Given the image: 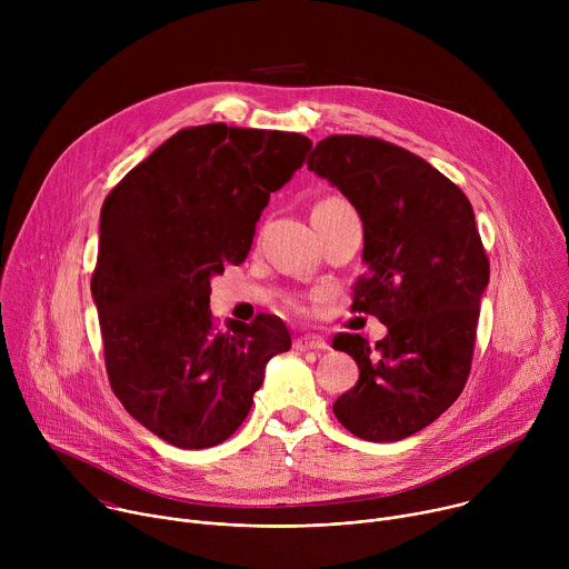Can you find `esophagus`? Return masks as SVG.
Segmentation results:
<instances>
[{"label": "esophagus", "instance_id": "34e87169", "mask_svg": "<svg viewBox=\"0 0 569 569\" xmlns=\"http://www.w3.org/2000/svg\"><path fill=\"white\" fill-rule=\"evenodd\" d=\"M295 349L297 351H327L329 345H327V340L319 338V336H299L295 340Z\"/></svg>", "mask_w": 569, "mask_h": 569}]
</instances>
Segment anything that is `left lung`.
<instances>
[{
    "instance_id": "8db88e82",
    "label": "left lung",
    "mask_w": 569,
    "mask_h": 569,
    "mask_svg": "<svg viewBox=\"0 0 569 569\" xmlns=\"http://www.w3.org/2000/svg\"><path fill=\"white\" fill-rule=\"evenodd\" d=\"M308 171L356 207L369 272L356 283L353 308L387 327L376 347L351 333L333 340L360 369L333 412L365 441H400L437 421L470 373L491 274L472 207L423 157L376 137L321 139Z\"/></svg>"
}]
</instances>
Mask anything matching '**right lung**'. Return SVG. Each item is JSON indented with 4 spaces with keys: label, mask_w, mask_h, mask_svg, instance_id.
Instances as JSON below:
<instances>
[{
    "label": "right lung",
    "mask_w": 569,
    "mask_h": 569,
    "mask_svg": "<svg viewBox=\"0 0 569 569\" xmlns=\"http://www.w3.org/2000/svg\"><path fill=\"white\" fill-rule=\"evenodd\" d=\"M310 146L297 132L187 128L106 198L92 274L106 367L126 412L159 439L184 450L229 439L270 358L290 349L272 315L218 331L209 295L211 277L248 259L270 193Z\"/></svg>",
    "instance_id": "right-lung-1"
}]
</instances>
